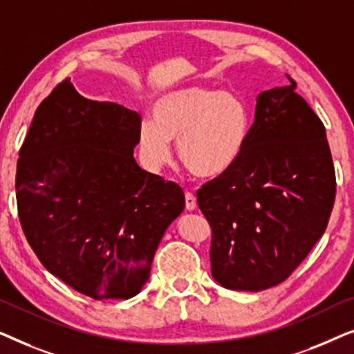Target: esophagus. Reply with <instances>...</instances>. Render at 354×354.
<instances>
[{
    "label": "esophagus",
    "mask_w": 354,
    "mask_h": 354,
    "mask_svg": "<svg viewBox=\"0 0 354 354\" xmlns=\"http://www.w3.org/2000/svg\"><path fill=\"white\" fill-rule=\"evenodd\" d=\"M185 207L187 211H195L196 209V198L193 193H185Z\"/></svg>",
    "instance_id": "esophagus-1"
}]
</instances>
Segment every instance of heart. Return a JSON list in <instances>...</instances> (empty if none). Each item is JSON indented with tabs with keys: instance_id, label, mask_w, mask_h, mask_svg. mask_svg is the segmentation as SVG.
Listing matches in <instances>:
<instances>
[{
	"instance_id": "heart-1",
	"label": "heart",
	"mask_w": 354,
	"mask_h": 354,
	"mask_svg": "<svg viewBox=\"0 0 354 354\" xmlns=\"http://www.w3.org/2000/svg\"><path fill=\"white\" fill-rule=\"evenodd\" d=\"M151 120L138 125V154L145 167L158 172L177 156L193 176L212 180L232 171L248 147L251 113L234 91L185 85L158 95Z\"/></svg>"
}]
</instances>
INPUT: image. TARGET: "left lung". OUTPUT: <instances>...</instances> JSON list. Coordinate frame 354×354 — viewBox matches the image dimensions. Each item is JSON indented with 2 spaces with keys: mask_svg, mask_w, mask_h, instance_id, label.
<instances>
[{
  "mask_svg": "<svg viewBox=\"0 0 354 354\" xmlns=\"http://www.w3.org/2000/svg\"><path fill=\"white\" fill-rule=\"evenodd\" d=\"M290 79L256 96L239 164L198 190L212 229L211 274L224 288L283 282L321 239L335 201L326 129Z\"/></svg>",
  "mask_w": 354,
  "mask_h": 354,
  "instance_id": "1",
  "label": "left lung"
}]
</instances>
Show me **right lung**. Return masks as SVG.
Here are the masks:
<instances>
[{"label":"right lung","instance_id":"1","mask_svg":"<svg viewBox=\"0 0 354 354\" xmlns=\"http://www.w3.org/2000/svg\"><path fill=\"white\" fill-rule=\"evenodd\" d=\"M140 115L84 98L71 79L41 101L19 151L24 234L46 270L95 299L145 287L159 241L182 214V188L133 158Z\"/></svg>","mask_w":354,"mask_h":354}]
</instances>
